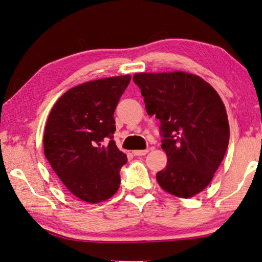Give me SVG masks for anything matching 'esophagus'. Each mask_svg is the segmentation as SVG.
<instances>
[{"label": "esophagus", "instance_id": "1", "mask_svg": "<svg viewBox=\"0 0 262 262\" xmlns=\"http://www.w3.org/2000/svg\"><path fill=\"white\" fill-rule=\"evenodd\" d=\"M147 152H149V150H134L133 151V155L134 156H145Z\"/></svg>", "mask_w": 262, "mask_h": 262}]
</instances>
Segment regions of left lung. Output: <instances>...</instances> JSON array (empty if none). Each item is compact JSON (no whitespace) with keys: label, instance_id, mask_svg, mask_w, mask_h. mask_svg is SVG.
I'll list each match as a JSON object with an SVG mask.
<instances>
[{"label":"left lung","instance_id":"1","mask_svg":"<svg viewBox=\"0 0 262 262\" xmlns=\"http://www.w3.org/2000/svg\"><path fill=\"white\" fill-rule=\"evenodd\" d=\"M133 80L144 97L146 112L160 120L167 165L157 173V182L180 198L202 192L229 143V122L221 97L205 80L182 71L136 73Z\"/></svg>","mask_w":262,"mask_h":262}]
</instances>
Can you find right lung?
<instances>
[{"label": "right lung", "instance_id": "add662e5", "mask_svg": "<svg viewBox=\"0 0 262 262\" xmlns=\"http://www.w3.org/2000/svg\"><path fill=\"white\" fill-rule=\"evenodd\" d=\"M132 77L104 78L69 89L49 113L45 156L75 197L89 204L106 201L120 185L127 156L113 140V113Z\"/></svg>", "mask_w": 262, "mask_h": 262}]
</instances>
